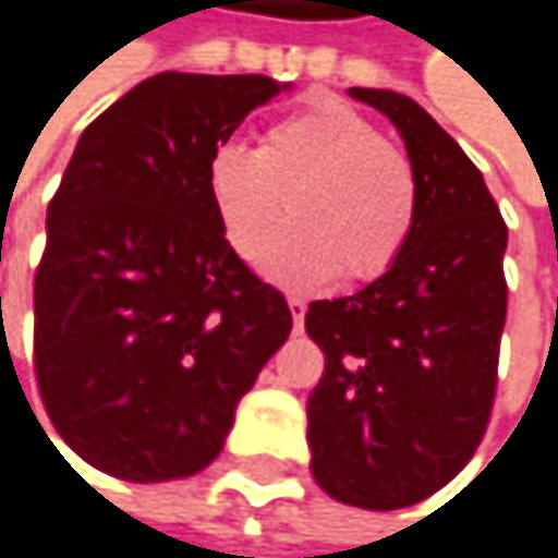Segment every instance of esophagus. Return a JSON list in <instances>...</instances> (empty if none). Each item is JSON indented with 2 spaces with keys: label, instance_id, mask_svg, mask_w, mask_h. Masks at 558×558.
<instances>
[{
  "label": "esophagus",
  "instance_id": "esophagus-1",
  "mask_svg": "<svg viewBox=\"0 0 558 558\" xmlns=\"http://www.w3.org/2000/svg\"><path fill=\"white\" fill-rule=\"evenodd\" d=\"M288 307H291V317H294V331H301L304 328V311H307V304L301 298H288Z\"/></svg>",
  "mask_w": 558,
  "mask_h": 558
}]
</instances>
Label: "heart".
Instances as JSON below:
<instances>
[{"instance_id":"heart-1","label":"heart","mask_w":558,"mask_h":558,"mask_svg":"<svg viewBox=\"0 0 558 558\" xmlns=\"http://www.w3.org/2000/svg\"><path fill=\"white\" fill-rule=\"evenodd\" d=\"M207 201L238 254H251L289 194L292 223L257 248V267L291 288L385 274L418 217L412 160L348 102L320 96L277 120L257 149L223 140L204 170Z\"/></svg>"}]
</instances>
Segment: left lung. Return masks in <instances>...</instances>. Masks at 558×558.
<instances>
[{"label":"left lung","instance_id":"left-lung-1","mask_svg":"<svg viewBox=\"0 0 558 558\" xmlns=\"http://www.w3.org/2000/svg\"><path fill=\"white\" fill-rule=\"evenodd\" d=\"M348 93L401 133L418 177V217L378 281L307 307L304 328L325 351V375L307 398V445L331 499L388 512L452 482L485 435L509 230L478 167L412 96Z\"/></svg>","mask_w":558,"mask_h":558}]
</instances>
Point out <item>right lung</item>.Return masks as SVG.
I'll use <instances>...</instances> for the list:
<instances>
[{
	"mask_svg": "<svg viewBox=\"0 0 558 558\" xmlns=\"http://www.w3.org/2000/svg\"><path fill=\"white\" fill-rule=\"evenodd\" d=\"M284 89L157 73L73 149L46 210L33 364L59 438L106 475L207 469L291 335L284 294L233 254L204 186L210 149Z\"/></svg>",
	"mask_w": 558,
	"mask_h": 558,
	"instance_id": "right-lung-1",
	"label": "right lung"
}]
</instances>
